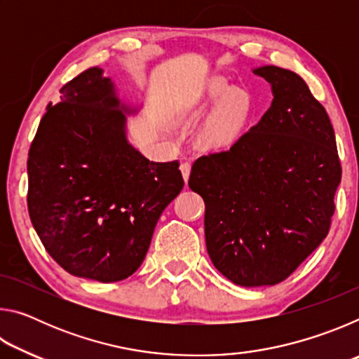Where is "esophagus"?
Returning <instances> with one entry per match:
<instances>
[{"label": "esophagus", "instance_id": "34e87169", "mask_svg": "<svg viewBox=\"0 0 359 359\" xmlns=\"http://www.w3.org/2000/svg\"><path fill=\"white\" fill-rule=\"evenodd\" d=\"M180 171H182V175H184V180L187 182L188 177H190V172H191V163L190 161H184L180 165Z\"/></svg>", "mask_w": 359, "mask_h": 359}]
</instances>
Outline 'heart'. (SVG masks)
<instances>
[{
	"instance_id": "obj_1",
	"label": "heart",
	"mask_w": 359,
	"mask_h": 359,
	"mask_svg": "<svg viewBox=\"0 0 359 359\" xmlns=\"http://www.w3.org/2000/svg\"><path fill=\"white\" fill-rule=\"evenodd\" d=\"M198 106H214L199 130V141L208 149L224 150L238 144L257 118L258 109L248 90L234 88L222 77L212 79L199 95Z\"/></svg>"
}]
</instances>
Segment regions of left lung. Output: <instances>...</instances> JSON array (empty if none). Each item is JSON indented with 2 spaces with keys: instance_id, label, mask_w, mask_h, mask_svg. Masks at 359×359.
I'll return each instance as SVG.
<instances>
[{
  "instance_id": "left-lung-1",
  "label": "left lung",
  "mask_w": 359,
  "mask_h": 359,
  "mask_svg": "<svg viewBox=\"0 0 359 359\" xmlns=\"http://www.w3.org/2000/svg\"><path fill=\"white\" fill-rule=\"evenodd\" d=\"M271 107L238 144L199 156L188 185L205 204L212 263L241 287L283 282L326 238L342 177L325 107L293 71H253Z\"/></svg>"
}]
</instances>
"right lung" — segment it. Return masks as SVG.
<instances>
[{"label":"right lung","instance_id":"1","mask_svg":"<svg viewBox=\"0 0 359 359\" xmlns=\"http://www.w3.org/2000/svg\"><path fill=\"white\" fill-rule=\"evenodd\" d=\"M28 151V212L42 245L76 277L118 282L142 264L156 222L184 188L179 161L155 163L126 141L102 69L65 83Z\"/></svg>","mask_w":359,"mask_h":359}]
</instances>
